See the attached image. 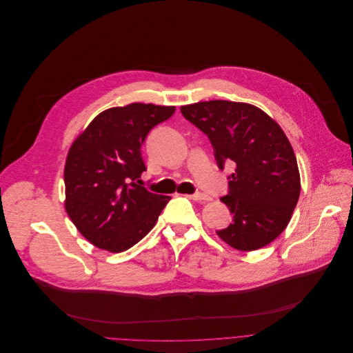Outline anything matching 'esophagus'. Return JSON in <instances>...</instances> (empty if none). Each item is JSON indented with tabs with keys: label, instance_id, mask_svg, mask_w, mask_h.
Masks as SVG:
<instances>
[{
	"label": "esophagus",
	"instance_id": "34e87169",
	"mask_svg": "<svg viewBox=\"0 0 353 353\" xmlns=\"http://www.w3.org/2000/svg\"><path fill=\"white\" fill-rule=\"evenodd\" d=\"M188 197H189V199H192V200H196V201H204V200H210V197H208L207 194H204V193H200V192H196V193H193V194H188Z\"/></svg>",
	"mask_w": 353,
	"mask_h": 353
}]
</instances>
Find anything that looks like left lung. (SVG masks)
Segmentation results:
<instances>
[{
  "label": "left lung",
  "instance_id": "1",
  "mask_svg": "<svg viewBox=\"0 0 353 353\" xmlns=\"http://www.w3.org/2000/svg\"><path fill=\"white\" fill-rule=\"evenodd\" d=\"M181 112L207 134L220 170L235 165L228 194L220 199L234 220L217 235L243 252L272 242L287 228L301 193L296 157L284 130L246 103L203 101Z\"/></svg>",
  "mask_w": 353,
  "mask_h": 353
}]
</instances>
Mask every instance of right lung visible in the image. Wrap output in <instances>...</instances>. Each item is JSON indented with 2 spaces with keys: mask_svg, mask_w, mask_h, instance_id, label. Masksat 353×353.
Wrapping results in <instances>:
<instances>
[{
  "mask_svg": "<svg viewBox=\"0 0 353 353\" xmlns=\"http://www.w3.org/2000/svg\"><path fill=\"white\" fill-rule=\"evenodd\" d=\"M175 107L133 103L99 114L70 148L65 164V208L94 246L119 253L145 238L170 196L142 186V145Z\"/></svg>",
  "mask_w": 353,
  "mask_h": 353,
  "instance_id": "obj_1",
  "label": "right lung"
}]
</instances>
